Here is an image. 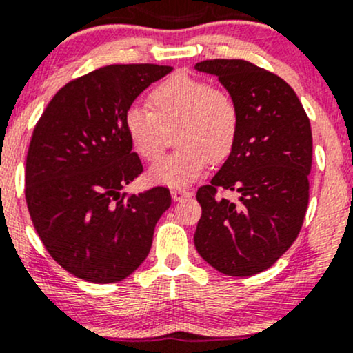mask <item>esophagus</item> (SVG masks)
I'll use <instances>...</instances> for the list:
<instances>
[{
    "label": "esophagus",
    "instance_id": "obj_1",
    "mask_svg": "<svg viewBox=\"0 0 353 353\" xmlns=\"http://www.w3.org/2000/svg\"><path fill=\"white\" fill-rule=\"evenodd\" d=\"M188 196H190V192L185 190V188H173L172 190V199L175 200V202H180V200L188 199Z\"/></svg>",
    "mask_w": 353,
    "mask_h": 353
}]
</instances>
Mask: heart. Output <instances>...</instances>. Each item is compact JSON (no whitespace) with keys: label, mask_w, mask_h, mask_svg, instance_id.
Returning <instances> with one entry per match:
<instances>
[{"label":"heart","mask_w":353,"mask_h":353,"mask_svg":"<svg viewBox=\"0 0 353 353\" xmlns=\"http://www.w3.org/2000/svg\"><path fill=\"white\" fill-rule=\"evenodd\" d=\"M150 105L128 109L124 130L138 157L153 163L165 148V130L176 126L173 139L178 148L150 170L154 183L187 187L202 175L208 161L225 160L236 145L237 102L203 79L173 75L151 90Z\"/></svg>","instance_id":"heart-1"}]
</instances>
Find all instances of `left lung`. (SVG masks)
<instances>
[{"label": "left lung", "instance_id": "obj_1", "mask_svg": "<svg viewBox=\"0 0 353 353\" xmlns=\"http://www.w3.org/2000/svg\"><path fill=\"white\" fill-rule=\"evenodd\" d=\"M196 72L215 75L237 102L236 145L196 200L202 217L195 248L217 271L257 274L298 237L308 207L312 128L294 90L278 75L245 60H203ZM236 191L229 201L216 195Z\"/></svg>", "mask_w": 353, "mask_h": 353}]
</instances>
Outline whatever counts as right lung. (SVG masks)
<instances>
[{
  "instance_id": "obj_1",
  "label": "right lung",
  "mask_w": 353,
  "mask_h": 353,
  "mask_svg": "<svg viewBox=\"0 0 353 353\" xmlns=\"http://www.w3.org/2000/svg\"><path fill=\"white\" fill-rule=\"evenodd\" d=\"M173 70L108 65L63 85L41 114L26 157L25 196L48 254L89 283H117L141 266L170 190L126 195L143 165L124 130L136 97Z\"/></svg>"
}]
</instances>
